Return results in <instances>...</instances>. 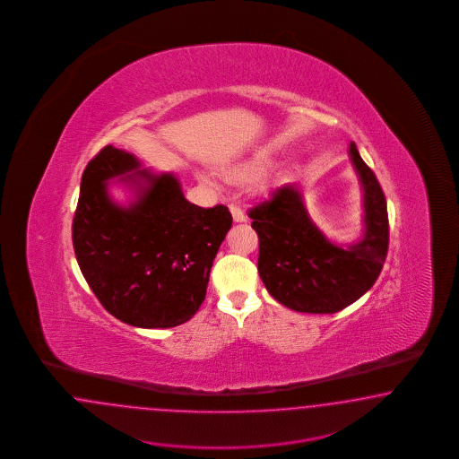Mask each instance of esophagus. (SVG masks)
<instances>
[{"label":"esophagus","mask_w":459,"mask_h":459,"mask_svg":"<svg viewBox=\"0 0 459 459\" xmlns=\"http://www.w3.org/2000/svg\"><path fill=\"white\" fill-rule=\"evenodd\" d=\"M229 209H230V213H232V217H234V221L236 222H246L247 221V217H246V213L242 212V209L236 205V204H230L229 205Z\"/></svg>","instance_id":"esophagus-1"}]
</instances>
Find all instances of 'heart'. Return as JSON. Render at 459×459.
<instances>
[{"mask_svg":"<svg viewBox=\"0 0 459 459\" xmlns=\"http://www.w3.org/2000/svg\"><path fill=\"white\" fill-rule=\"evenodd\" d=\"M257 171H259V168L255 167L240 168V169H237L236 173H234V178H237V180H247V178H252Z\"/></svg>","mask_w":459,"mask_h":459,"instance_id":"1","label":"heart"}]
</instances>
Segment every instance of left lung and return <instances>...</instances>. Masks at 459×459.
Returning a JSON list of instances; mask_svg holds the SVG:
<instances>
[{"mask_svg":"<svg viewBox=\"0 0 459 459\" xmlns=\"http://www.w3.org/2000/svg\"><path fill=\"white\" fill-rule=\"evenodd\" d=\"M350 156L365 196V236L348 249L328 242L309 221L299 192L279 186L249 209L259 237V276L265 290L290 309L332 315L355 303L376 282L389 249L387 202L376 173L357 146Z\"/></svg>","mask_w":459,"mask_h":459,"instance_id":"8db88e82","label":"left lung"}]
</instances>
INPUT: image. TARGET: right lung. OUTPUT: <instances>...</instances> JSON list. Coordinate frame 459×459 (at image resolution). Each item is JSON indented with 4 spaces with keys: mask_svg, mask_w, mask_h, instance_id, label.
Listing matches in <instances>:
<instances>
[{
    "mask_svg": "<svg viewBox=\"0 0 459 459\" xmlns=\"http://www.w3.org/2000/svg\"><path fill=\"white\" fill-rule=\"evenodd\" d=\"M138 168L133 154L111 144L87 163L72 242L83 278L114 318L139 328H171L192 320L204 303L232 215L225 205L190 204L173 175L141 169L136 175L146 186L138 202L129 209L114 205L106 181Z\"/></svg>",
    "mask_w": 459,
    "mask_h": 459,
    "instance_id": "obj_1",
    "label": "right lung"
}]
</instances>
